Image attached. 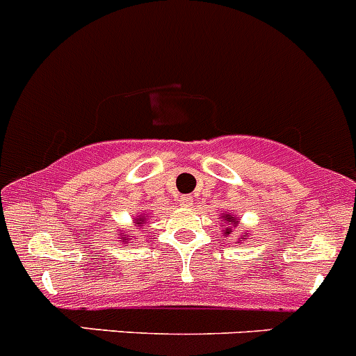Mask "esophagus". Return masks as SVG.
Here are the masks:
<instances>
[{
	"label": "esophagus",
	"mask_w": 356,
	"mask_h": 356,
	"mask_svg": "<svg viewBox=\"0 0 356 356\" xmlns=\"http://www.w3.org/2000/svg\"><path fill=\"white\" fill-rule=\"evenodd\" d=\"M181 205L182 207H191V204H193V198L191 197H181Z\"/></svg>",
	"instance_id": "obj_1"
}]
</instances>
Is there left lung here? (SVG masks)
<instances>
[{"label": "left lung", "mask_w": 356, "mask_h": 356, "mask_svg": "<svg viewBox=\"0 0 356 356\" xmlns=\"http://www.w3.org/2000/svg\"><path fill=\"white\" fill-rule=\"evenodd\" d=\"M221 219H223L225 223H227V228L223 230V235L225 237H228V235L232 234V228H235L238 225V219H237V216L227 214V212H223V214H221Z\"/></svg>", "instance_id": "8db88e82"}]
</instances>
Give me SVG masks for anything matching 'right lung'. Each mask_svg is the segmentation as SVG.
Listing matches in <instances>:
<instances>
[{
	"label": "right lung",
	"mask_w": 356,
	"mask_h": 356,
	"mask_svg": "<svg viewBox=\"0 0 356 356\" xmlns=\"http://www.w3.org/2000/svg\"><path fill=\"white\" fill-rule=\"evenodd\" d=\"M145 221H147V214H145V212L138 214L137 218H133V225H135V227H140L142 228L145 225ZM131 232L133 230H129V234H128V232H124V230L121 232V244H122V242H124V244H128V242L131 241V237H133Z\"/></svg>",
	"instance_id": "add662e5"
}]
</instances>
